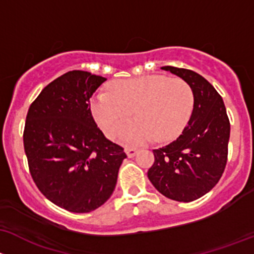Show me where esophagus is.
<instances>
[{
	"label": "esophagus",
	"instance_id": "1",
	"mask_svg": "<svg viewBox=\"0 0 254 254\" xmlns=\"http://www.w3.org/2000/svg\"><path fill=\"white\" fill-rule=\"evenodd\" d=\"M125 151H126L128 158H133V156H134L135 154H137L138 150L135 148H133V146H126Z\"/></svg>",
	"mask_w": 254,
	"mask_h": 254
}]
</instances>
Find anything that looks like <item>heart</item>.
I'll return each mask as SVG.
<instances>
[{
    "label": "heart",
    "instance_id": "b5f03b06",
    "mask_svg": "<svg viewBox=\"0 0 254 254\" xmlns=\"http://www.w3.org/2000/svg\"><path fill=\"white\" fill-rule=\"evenodd\" d=\"M90 103L91 115L106 137L116 138L134 110L137 121L122 132L125 140L139 143L155 137L169 142L182 133L190 119L194 94L182 78L143 75L119 79Z\"/></svg>",
    "mask_w": 254,
    "mask_h": 254
}]
</instances>
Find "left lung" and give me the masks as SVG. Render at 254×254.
<instances>
[{
	"label": "left lung",
	"mask_w": 254,
	"mask_h": 254,
	"mask_svg": "<svg viewBox=\"0 0 254 254\" xmlns=\"http://www.w3.org/2000/svg\"><path fill=\"white\" fill-rule=\"evenodd\" d=\"M163 69L190 85L194 105L182 134L153 150L154 164L148 170V179L170 199L192 202L208 193L223 176L229 153V116L220 94L202 75L174 66Z\"/></svg>",
	"instance_id": "1"
}]
</instances>
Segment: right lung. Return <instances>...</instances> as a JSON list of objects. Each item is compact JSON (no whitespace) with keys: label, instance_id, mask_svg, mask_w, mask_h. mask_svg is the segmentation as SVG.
<instances>
[{"label":"right lung","instance_id":"1","mask_svg":"<svg viewBox=\"0 0 254 254\" xmlns=\"http://www.w3.org/2000/svg\"><path fill=\"white\" fill-rule=\"evenodd\" d=\"M106 78L70 70L41 90L25 120L23 143L33 181L46 198L73 213H89L111 197L124 148L96 126L90 98Z\"/></svg>","mask_w":254,"mask_h":254}]
</instances>
